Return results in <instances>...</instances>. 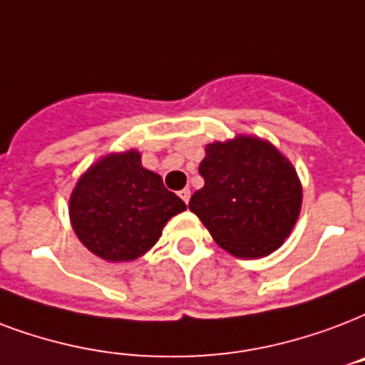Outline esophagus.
I'll return each mask as SVG.
<instances>
[{"instance_id":"34e87169","label":"esophagus","mask_w":365,"mask_h":365,"mask_svg":"<svg viewBox=\"0 0 365 365\" xmlns=\"http://www.w3.org/2000/svg\"><path fill=\"white\" fill-rule=\"evenodd\" d=\"M180 197H182V201L185 202V205H187V202H189V199H191V191H189L187 187H185V189H182V191H180Z\"/></svg>"}]
</instances>
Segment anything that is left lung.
<instances>
[{
    "label": "left lung",
    "mask_w": 365,
    "mask_h": 365,
    "mask_svg": "<svg viewBox=\"0 0 365 365\" xmlns=\"http://www.w3.org/2000/svg\"><path fill=\"white\" fill-rule=\"evenodd\" d=\"M205 187L189 210L216 243L241 258L274 252L299 218L302 189L297 172L275 147L255 138L212 143L199 166Z\"/></svg>",
    "instance_id": "left-lung-1"
}]
</instances>
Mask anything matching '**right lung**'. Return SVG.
Here are the masks:
<instances>
[{
  "label": "right lung",
  "mask_w": 365,
  "mask_h": 365,
  "mask_svg": "<svg viewBox=\"0 0 365 365\" xmlns=\"http://www.w3.org/2000/svg\"><path fill=\"white\" fill-rule=\"evenodd\" d=\"M185 202L163 178L141 166L139 153L108 155L86 172L71 197L78 239L97 257L124 262L157 243L166 222Z\"/></svg>",
  "instance_id": "obj_1"
}]
</instances>
